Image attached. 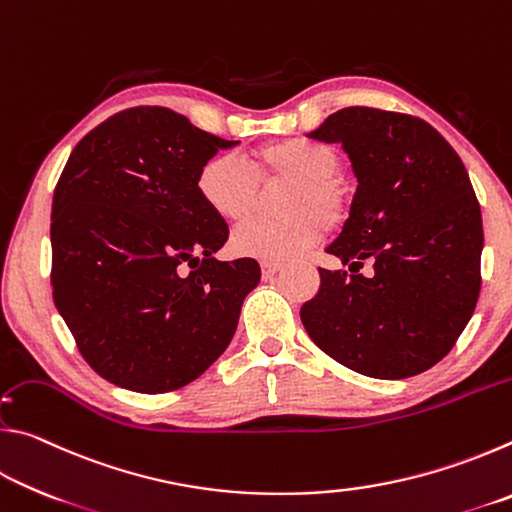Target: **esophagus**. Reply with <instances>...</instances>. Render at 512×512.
Listing matches in <instances>:
<instances>
[{"label": "esophagus", "instance_id": "obj_1", "mask_svg": "<svg viewBox=\"0 0 512 512\" xmlns=\"http://www.w3.org/2000/svg\"><path fill=\"white\" fill-rule=\"evenodd\" d=\"M284 262H262V275L264 277H273L277 271H282Z\"/></svg>", "mask_w": 512, "mask_h": 512}]
</instances>
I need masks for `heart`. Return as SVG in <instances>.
<instances>
[{
  "label": "heart",
  "instance_id": "heart-1",
  "mask_svg": "<svg viewBox=\"0 0 512 512\" xmlns=\"http://www.w3.org/2000/svg\"><path fill=\"white\" fill-rule=\"evenodd\" d=\"M341 158L325 144L291 137L259 146L246 155V167L232 155L205 160L196 176V194L223 221L248 219L259 205V187L284 189L280 219H255L232 232L230 248L239 257L282 262L302 253L348 216V194L336 173Z\"/></svg>",
  "mask_w": 512,
  "mask_h": 512
}]
</instances>
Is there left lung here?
<instances>
[{
  "mask_svg": "<svg viewBox=\"0 0 512 512\" xmlns=\"http://www.w3.org/2000/svg\"><path fill=\"white\" fill-rule=\"evenodd\" d=\"M309 137L341 142L359 187L327 246L350 268H318L302 325L359 375H420L447 357L479 300L483 223L470 176L436 128L404 112L350 106Z\"/></svg>",
  "mask_w": 512,
  "mask_h": 512,
  "instance_id": "left-lung-1",
  "label": "left lung"
}]
</instances>
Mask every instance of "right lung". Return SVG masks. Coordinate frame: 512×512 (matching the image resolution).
Wrapping results in <instances>:
<instances>
[{"label":"right lung","mask_w":512,"mask_h":512,"mask_svg":"<svg viewBox=\"0 0 512 512\" xmlns=\"http://www.w3.org/2000/svg\"><path fill=\"white\" fill-rule=\"evenodd\" d=\"M235 144L137 106L69 155L51 207V289L76 348L110 384L176 391L232 341L259 264L214 257L228 223L198 198L196 176Z\"/></svg>","instance_id":"right-lung-1"}]
</instances>
